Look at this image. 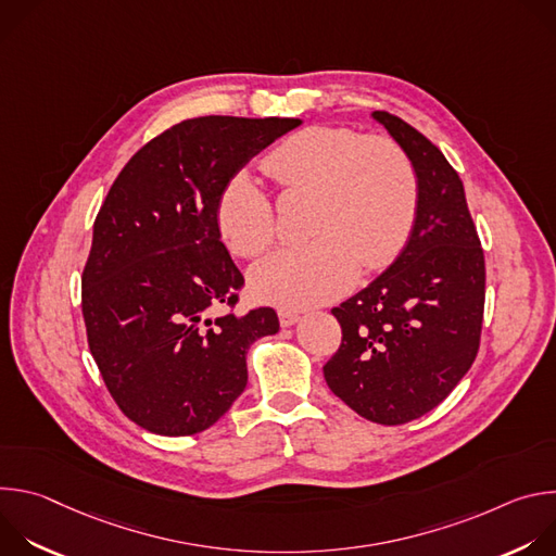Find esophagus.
Returning a JSON list of instances; mask_svg holds the SVG:
<instances>
[{
  "instance_id": "34e87169",
  "label": "esophagus",
  "mask_w": 556,
  "mask_h": 556,
  "mask_svg": "<svg viewBox=\"0 0 556 556\" xmlns=\"http://www.w3.org/2000/svg\"><path fill=\"white\" fill-rule=\"evenodd\" d=\"M299 319H301V316H299L296 312L279 309V324H281V328H290V326H294Z\"/></svg>"
}]
</instances>
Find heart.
<instances>
[{
  "label": "heart",
  "mask_w": 556,
  "mask_h": 556,
  "mask_svg": "<svg viewBox=\"0 0 556 556\" xmlns=\"http://www.w3.org/2000/svg\"><path fill=\"white\" fill-rule=\"evenodd\" d=\"M266 174L288 193H312L307 247L281 249L251 270V290L279 307H309L345 292L358 264L387 266L405 247L418 178L407 153L389 138L350 127L312 125L283 138L264 157ZM224 242L240 257H257L275 242V206L249 174L232 176L215 206Z\"/></svg>",
  "instance_id": "heart-1"
}]
</instances>
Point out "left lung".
<instances>
[{"label":"left lung","mask_w":556,"mask_h":556,"mask_svg":"<svg viewBox=\"0 0 556 556\" xmlns=\"http://www.w3.org/2000/svg\"><path fill=\"white\" fill-rule=\"evenodd\" d=\"M371 118L412 161L418 208L399 257L332 309L343 341L324 376L358 416L393 427L438 407L470 369L486 270L464 185L442 151L399 116Z\"/></svg>","instance_id":"left-lung-1"}]
</instances>
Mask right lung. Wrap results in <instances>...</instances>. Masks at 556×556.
<instances>
[{
	"label": "right lung",
	"instance_id": "right-lung-1",
	"mask_svg": "<svg viewBox=\"0 0 556 556\" xmlns=\"http://www.w3.org/2000/svg\"><path fill=\"white\" fill-rule=\"evenodd\" d=\"M301 118L200 116L138 149L94 222L81 279L90 352L121 412L157 435L215 425L249 382L247 354L279 332L273 307L224 312L244 286L222 244L226 182Z\"/></svg>",
	"mask_w": 556,
	"mask_h": 556
}]
</instances>
